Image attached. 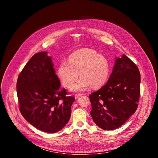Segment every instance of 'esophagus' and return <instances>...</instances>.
Instances as JSON below:
<instances>
[{
	"mask_svg": "<svg viewBox=\"0 0 158 158\" xmlns=\"http://www.w3.org/2000/svg\"><path fill=\"white\" fill-rule=\"evenodd\" d=\"M83 95V94H75V99H77L79 97Z\"/></svg>",
	"mask_w": 158,
	"mask_h": 158,
	"instance_id": "esophagus-1",
	"label": "esophagus"
}]
</instances>
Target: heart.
I'll return each instance as SVG.
<instances>
[{
  "label": "heart",
  "mask_w": 158,
  "mask_h": 158,
  "mask_svg": "<svg viewBox=\"0 0 158 158\" xmlns=\"http://www.w3.org/2000/svg\"><path fill=\"white\" fill-rule=\"evenodd\" d=\"M77 82L71 87V91H84L91 85L98 88L107 81L109 74V63L103 56L95 51L82 49L73 53L68 61H62L58 67L57 74L63 85L70 87L77 79Z\"/></svg>",
  "instance_id": "obj_1"
}]
</instances>
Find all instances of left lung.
I'll use <instances>...</instances> for the list:
<instances>
[{"label": "left lung", "instance_id": "obj_1", "mask_svg": "<svg viewBox=\"0 0 158 158\" xmlns=\"http://www.w3.org/2000/svg\"><path fill=\"white\" fill-rule=\"evenodd\" d=\"M140 83L141 75L136 65L125 55L116 57L107 83L89 95L91 115L95 124L107 131L124 124L137 109Z\"/></svg>", "mask_w": 158, "mask_h": 158}]
</instances>
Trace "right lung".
Listing matches in <instances>:
<instances>
[{"instance_id":"obj_1","label":"right lung","mask_w":158,"mask_h":158,"mask_svg":"<svg viewBox=\"0 0 158 158\" xmlns=\"http://www.w3.org/2000/svg\"><path fill=\"white\" fill-rule=\"evenodd\" d=\"M48 52L34 55L19 74L17 93L20 111L35 128L54 133L68 123L75 98L66 96Z\"/></svg>"}]
</instances>
